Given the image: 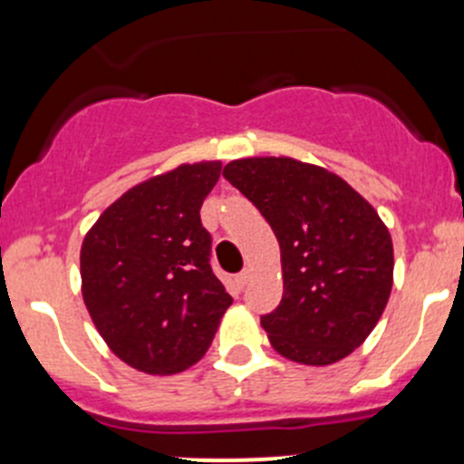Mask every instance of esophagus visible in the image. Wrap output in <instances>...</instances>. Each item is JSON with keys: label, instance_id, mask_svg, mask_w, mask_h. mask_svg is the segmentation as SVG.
<instances>
[{"label": "esophagus", "instance_id": "34e87169", "mask_svg": "<svg viewBox=\"0 0 464 464\" xmlns=\"http://www.w3.org/2000/svg\"><path fill=\"white\" fill-rule=\"evenodd\" d=\"M247 281H250V270H243L237 275V285L238 288H246Z\"/></svg>", "mask_w": 464, "mask_h": 464}]
</instances>
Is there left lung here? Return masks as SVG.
<instances>
[{
  "mask_svg": "<svg viewBox=\"0 0 464 464\" xmlns=\"http://www.w3.org/2000/svg\"><path fill=\"white\" fill-rule=\"evenodd\" d=\"M223 176L281 247L284 297L261 317L272 348L308 366L351 355L393 288V241L373 205L333 171L285 156L232 160Z\"/></svg>",
  "mask_w": 464,
  "mask_h": 464,
  "instance_id": "8db88e82",
  "label": "left lung"
}]
</instances>
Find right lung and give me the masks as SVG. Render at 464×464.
Here are the masks:
<instances>
[{"label":"right lung","instance_id":"obj_1","mask_svg":"<svg viewBox=\"0 0 464 464\" xmlns=\"http://www.w3.org/2000/svg\"><path fill=\"white\" fill-rule=\"evenodd\" d=\"M218 176V160L154 176L109 205L84 237V304L107 346L131 369H189L230 308L209 266L212 237L200 223V205Z\"/></svg>","mask_w":464,"mask_h":464}]
</instances>
